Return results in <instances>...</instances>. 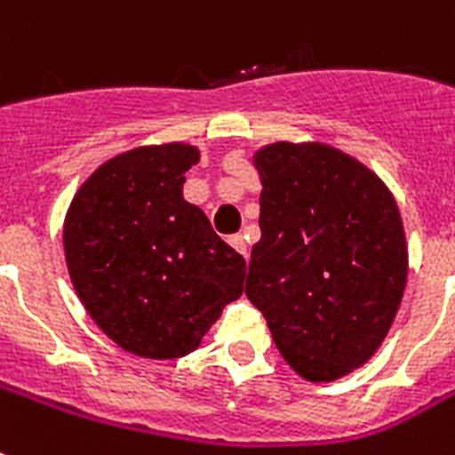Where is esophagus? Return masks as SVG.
Instances as JSON below:
<instances>
[{
    "label": "esophagus",
    "instance_id": "34e87169",
    "mask_svg": "<svg viewBox=\"0 0 455 455\" xmlns=\"http://www.w3.org/2000/svg\"><path fill=\"white\" fill-rule=\"evenodd\" d=\"M228 243L234 245L235 251L241 252L243 258H248V243H245V235H241V234L231 235V238H228Z\"/></svg>",
    "mask_w": 455,
    "mask_h": 455
}]
</instances>
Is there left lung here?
I'll list each match as a JSON object with an SVG mask.
<instances>
[{"instance_id":"obj_1","label":"left lung","mask_w":455,"mask_h":455,"mask_svg":"<svg viewBox=\"0 0 455 455\" xmlns=\"http://www.w3.org/2000/svg\"><path fill=\"white\" fill-rule=\"evenodd\" d=\"M255 166L262 235L245 296L300 377L339 379L379 348L403 298L398 207L367 166L327 145H269Z\"/></svg>"}]
</instances>
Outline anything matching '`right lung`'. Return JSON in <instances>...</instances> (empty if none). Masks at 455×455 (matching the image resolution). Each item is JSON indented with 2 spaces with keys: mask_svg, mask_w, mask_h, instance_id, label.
<instances>
[{
  "mask_svg": "<svg viewBox=\"0 0 455 455\" xmlns=\"http://www.w3.org/2000/svg\"><path fill=\"white\" fill-rule=\"evenodd\" d=\"M197 157L181 143L119 155L83 183L66 214L76 293L97 327L135 355H188L243 293V255L183 200V173Z\"/></svg>",
  "mask_w": 455,
  "mask_h": 455,
  "instance_id": "add662e5",
  "label": "right lung"
}]
</instances>
